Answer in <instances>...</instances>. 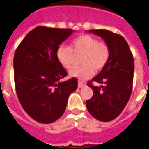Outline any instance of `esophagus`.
<instances>
[{
	"label": "esophagus",
	"instance_id": "obj_1",
	"mask_svg": "<svg viewBox=\"0 0 149 149\" xmlns=\"http://www.w3.org/2000/svg\"><path fill=\"white\" fill-rule=\"evenodd\" d=\"M83 86H85V83L82 82V81H78V87L81 88Z\"/></svg>",
	"mask_w": 149,
	"mask_h": 149
}]
</instances>
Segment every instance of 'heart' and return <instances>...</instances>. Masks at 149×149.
<instances>
[{"label": "heart", "instance_id": "b5f03b06", "mask_svg": "<svg viewBox=\"0 0 149 149\" xmlns=\"http://www.w3.org/2000/svg\"><path fill=\"white\" fill-rule=\"evenodd\" d=\"M72 50L81 52V66L72 68L69 71V76L79 80H86L93 76L95 70H101L109 58V49L103 42H99L97 38L90 35H82L77 37L72 42V47L61 45L58 47L56 57L58 63L65 69H70L72 66Z\"/></svg>", "mask_w": 149, "mask_h": 149}]
</instances>
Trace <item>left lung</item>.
I'll use <instances>...</instances> for the list:
<instances>
[{"mask_svg":"<svg viewBox=\"0 0 149 149\" xmlns=\"http://www.w3.org/2000/svg\"><path fill=\"white\" fill-rule=\"evenodd\" d=\"M100 36L109 49V58L93 82L104 84L94 86L88 82L94 95L86 101L89 113L101 121H110L122 112L130 99L134 76V58L125 38L109 30H88Z\"/></svg>","mask_w":149,"mask_h":149,"instance_id":"obj_1","label":"left lung"}]
</instances>
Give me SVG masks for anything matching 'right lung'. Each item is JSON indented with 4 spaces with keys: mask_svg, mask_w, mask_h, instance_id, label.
<instances>
[{
    "mask_svg": "<svg viewBox=\"0 0 149 149\" xmlns=\"http://www.w3.org/2000/svg\"><path fill=\"white\" fill-rule=\"evenodd\" d=\"M72 29L36 27L27 34L14 57L15 83L19 102L35 121L48 124L58 120L66 109L77 80L60 81L67 76L56 51Z\"/></svg>",
    "mask_w": 149,
    "mask_h": 149,
    "instance_id": "obj_1",
    "label": "right lung"
}]
</instances>
